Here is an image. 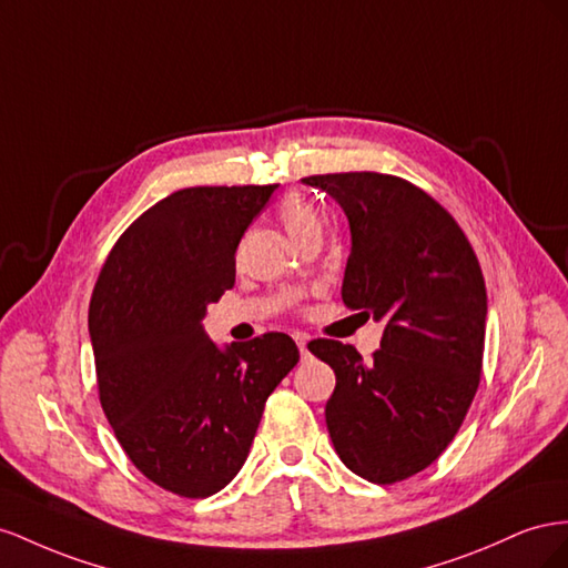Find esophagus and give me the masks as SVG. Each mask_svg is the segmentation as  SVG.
<instances>
[{
    "label": "esophagus",
    "instance_id": "1",
    "mask_svg": "<svg viewBox=\"0 0 568 568\" xmlns=\"http://www.w3.org/2000/svg\"><path fill=\"white\" fill-rule=\"evenodd\" d=\"M295 339H297V347H300L302 359H306V354H310V349H306V339H310V337H306V335H297Z\"/></svg>",
    "mask_w": 568,
    "mask_h": 568
}]
</instances>
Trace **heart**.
Wrapping results in <instances>:
<instances>
[{"label":"heart","instance_id":"heart-1","mask_svg":"<svg viewBox=\"0 0 568 568\" xmlns=\"http://www.w3.org/2000/svg\"><path fill=\"white\" fill-rule=\"evenodd\" d=\"M278 219L283 223L285 233L295 242L310 235H321V229H323L321 214L304 197H300V194H290V197L281 202Z\"/></svg>","mask_w":568,"mask_h":568}]
</instances>
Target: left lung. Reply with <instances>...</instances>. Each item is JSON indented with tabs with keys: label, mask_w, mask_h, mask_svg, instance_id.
<instances>
[{
	"label": "left lung",
	"mask_w": 568,
	"mask_h": 568,
	"mask_svg": "<svg viewBox=\"0 0 568 568\" xmlns=\"http://www.w3.org/2000/svg\"><path fill=\"white\" fill-rule=\"evenodd\" d=\"M302 183L331 194L349 221L343 302L385 323L368 364L337 339L310 343L335 371L331 440L356 476L397 483L443 455L478 390L488 316L478 258L457 221L402 178L362 171Z\"/></svg>",
	"instance_id": "1"
}]
</instances>
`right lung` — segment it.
<instances>
[{
    "instance_id": "1",
    "label": "right lung",
    "mask_w": 568,
    "mask_h": 568,
    "mask_svg": "<svg viewBox=\"0 0 568 568\" xmlns=\"http://www.w3.org/2000/svg\"><path fill=\"white\" fill-rule=\"evenodd\" d=\"M275 187L169 194L119 237L94 285L102 409L140 471L181 497H209L237 476L268 395L300 362L285 333L219 347L202 326L235 285V250Z\"/></svg>"
}]
</instances>
